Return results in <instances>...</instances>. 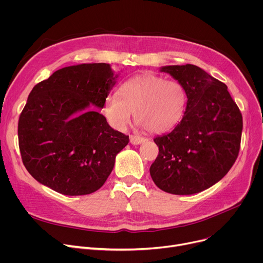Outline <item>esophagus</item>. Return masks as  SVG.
I'll list each match as a JSON object with an SVG mask.
<instances>
[{
  "mask_svg": "<svg viewBox=\"0 0 263 263\" xmlns=\"http://www.w3.org/2000/svg\"><path fill=\"white\" fill-rule=\"evenodd\" d=\"M147 140L144 139V137L141 136H137V135H130V143L132 145H140L145 143Z\"/></svg>",
  "mask_w": 263,
  "mask_h": 263,
  "instance_id": "34e87169",
  "label": "esophagus"
}]
</instances>
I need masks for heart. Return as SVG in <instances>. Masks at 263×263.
<instances>
[{"label": "heart", "mask_w": 263, "mask_h": 263, "mask_svg": "<svg viewBox=\"0 0 263 263\" xmlns=\"http://www.w3.org/2000/svg\"><path fill=\"white\" fill-rule=\"evenodd\" d=\"M187 104L184 87L177 81L144 73L123 82L117 95H108L101 112L112 128L122 130L132 113L137 124L155 134L174 129L181 121Z\"/></svg>", "instance_id": "obj_1"}]
</instances>
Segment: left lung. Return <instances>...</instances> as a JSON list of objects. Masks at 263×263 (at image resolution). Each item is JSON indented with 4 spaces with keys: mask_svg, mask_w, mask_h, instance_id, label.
I'll return each instance as SVG.
<instances>
[{
    "mask_svg": "<svg viewBox=\"0 0 263 263\" xmlns=\"http://www.w3.org/2000/svg\"><path fill=\"white\" fill-rule=\"evenodd\" d=\"M184 87L187 104L175 129L154 140L159 155L150 166L156 185L175 195H192L218 182L236 162L242 114L227 86L195 65L164 66Z\"/></svg>",
    "mask_w": 263,
    "mask_h": 263,
    "instance_id": "8db88e82",
    "label": "left lung"
}]
</instances>
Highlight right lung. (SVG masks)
<instances>
[{
	"label": "right lung",
	"mask_w": 263,
	"mask_h": 263,
	"mask_svg": "<svg viewBox=\"0 0 263 263\" xmlns=\"http://www.w3.org/2000/svg\"><path fill=\"white\" fill-rule=\"evenodd\" d=\"M117 78L109 64H81L34 86L18 137L24 166L39 183L69 196L104 184L129 136L110 128L90 104L102 108Z\"/></svg>",
	"instance_id": "right-lung-1"
}]
</instances>
